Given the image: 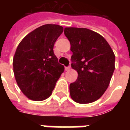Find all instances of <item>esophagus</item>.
Listing matches in <instances>:
<instances>
[{
	"instance_id": "34e87169",
	"label": "esophagus",
	"mask_w": 130,
	"mask_h": 130,
	"mask_svg": "<svg viewBox=\"0 0 130 130\" xmlns=\"http://www.w3.org/2000/svg\"><path fill=\"white\" fill-rule=\"evenodd\" d=\"M70 69H71V67H70V66H69V67H65V71H69V70H70Z\"/></svg>"
}]
</instances>
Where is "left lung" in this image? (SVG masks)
Here are the masks:
<instances>
[{
    "instance_id": "obj_1",
    "label": "left lung",
    "mask_w": 130,
    "mask_h": 130,
    "mask_svg": "<svg viewBox=\"0 0 130 130\" xmlns=\"http://www.w3.org/2000/svg\"><path fill=\"white\" fill-rule=\"evenodd\" d=\"M64 34L73 53L71 67L78 74L69 85L70 96L80 104L94 102L109 86L115 70V54L107 40L92 30L65 27Z\"/></svg>"
}]
</instances>
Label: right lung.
Returning <instances> with one entry per match:
<instances>
[{
	"label": "right lung",
	"instance_id": "obj_1",
	"mask_svg": "<svg viewBox=\"0 0 130 130\" xmlns=\"http://www.w3.org/2000/svg\"><path fill=\"white\" fill-rule=\"evenodd\" d=\"M63 27L46 24L29 33L19 44L13 57L15 80L30 100L44 101L53 93L65 67L58 63L53 47Z\"/></svg>",
	"mask_w": 130,
	"mask_h": 130
}]
</instances>
